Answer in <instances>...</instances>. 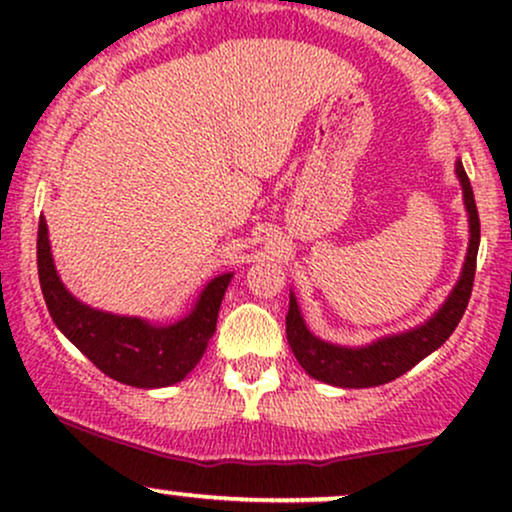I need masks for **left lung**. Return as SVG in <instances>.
Listing matches in <instances>:
<instances>
[{
	"label": "left lung",
	"mask_w": 512,
	"mask_h": 512,
	"mask_svg": "<svg viewBox=\"0 0 512 512\" xmlns=\"http://www.w3.org/2000/svg\"><path fill=\"white\" fill-rule=\"evenodd\" d=\"M455 175L460 180L462 202L469 223L467 255H464L462 272L457 276L448 298L424 322L409 327V330L385 334V337H378L361 346L334 344L310 332V327L303 320L301 308H298L296 293H289L286 339H289L296 361L301 363V368L310 378L334 387H344V390H363V387L392 383L399 375L414 368L416 363L424 361L428 354L440 349L445 344V339L455 332L457 322L462 320L464 310H467L469 296H472L474 269H477V252L481 238L474 192L460 158L455 161Z\"/></svg>",
	"instance_id": "8db88e82"
}]
</instances>
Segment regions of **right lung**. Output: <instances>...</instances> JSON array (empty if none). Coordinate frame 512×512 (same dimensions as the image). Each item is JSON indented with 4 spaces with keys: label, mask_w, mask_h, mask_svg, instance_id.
<instances>
[{
    "label": "right lung",
    "mask_w": 512,
    "mask_h": 512,
    "mask_svg": "<svg viewBox=\"0 0 512 512\" xmlns=\"http://www.w3.org/2000/svg\"><path fill=\"white\" fill-rule=\"evenodd\" d=\"M38 276L52 322L108 378L142 390L185 380L202 361L233 272L216 274L178 320L154 322L93 308L64 286L45 216L38 223Z\"/></svg>",
    "instance_id": "obj_1"
}]
</instances>
